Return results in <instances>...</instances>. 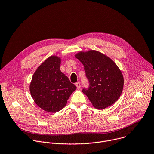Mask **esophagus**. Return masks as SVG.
Masks as SVG:
<instances>
[{
  "instance_id": "esophagus-1",
  "label": "esophagus",
  "mask_w": 154,
  "mask_h": 154,
  "mask_svg": "<svg viewBox=\"0 0 154 154\" xmlns=\"http://www.w3.org/2000/svg\"><path fill=\"white\" fill-rule=\"evenodd\" d=\"M75 86H77V88L78 89H80V83L79 82H77V83H75Z\"/></svg>"
}]
</instances>
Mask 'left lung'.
I'll list each match as a JSON object with an SVG mask.
<instances>
[{
	"mask_svg": "<svg viewBox=\"0 0 154 154\" xmlns=\"http://www.w3.org/2000/svg\"><path fill=\"white\" fill-rule=\"evenodd\" d=\"M75 57L84 66L90 86L88 90L82 91L92 106L103 109L115 103L122 94L124 85L123 75L116 63L95 50L79 51Z\"/></svg>",
	"mask_w": 154,
	"mask_h": 154,
	"instance_id": "1",
	"label": "left lung"
}]
</instances>
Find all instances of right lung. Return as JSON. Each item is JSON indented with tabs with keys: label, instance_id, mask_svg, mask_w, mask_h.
Listing matches in <instances>:
<instances>
[{
	"label": "right lung",
	"instance_id": "right-lung-1",
	"mask_svg": "<svg viewBox=\"0 0 154 154\" xmlns=\"http://www.w3.org/2000/svg\"><path fill=\"white\" fill-rule=\"evenodd\" d=\"M61 62L57 56L47 58L35 70L29 85L35 104L46 112L55 113L62 109L77 88L61 72Z\"/></svg>",
	"mask_w": 154,
	"mask_h": 154
}]
</instances>
